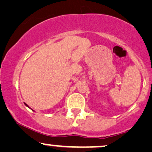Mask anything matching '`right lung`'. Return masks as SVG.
<instances>
[{
	"label": "right lung",
	"instance_id": "obj_1",
	"mask_svg": "<svg viewBox=\"0 0 152 152\" xmlns=\"http://www.w3.org/2000/svg\"><path fill=\"white\" fill-rule=\"evenodd\" d=\"M25 105H26V107H28V105H27V104H26V103H25ZM33 111H34V110H33Z\"/></svg>",
	"mask_w": 152,
	"mask_h": 152
}]
</instances>
